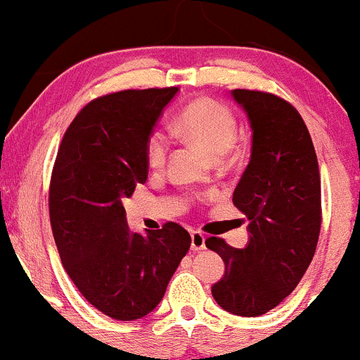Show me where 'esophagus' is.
Wrapping results in <instances>:
<instances>
[{
  "mask_svg": "<svg viewBox=\"0 0 360 360\" xmlns=\"http://www.w3.org/2000/svg\"><path fill=\"white\" fill-rule=\"evenodd\" d=\"M191 247L192 250L206 249V237L200 231H192L191 233Z\"/></svg>",
  "mask_w": 360,
  "mask_h": 360,
  "instance_id": "esophagus-1",
  "label": "esophagus"
}]
</instances>
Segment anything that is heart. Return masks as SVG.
<instances>
[{
	"label": "heart",
	"mask_w": 360,
	"mask_h": 360,
	"mask_svg": "<svg viewBox=\"0 0 360 360\" xmlns=\"http://www.w3.org/2000/svg\"><path fill=\"white\" fill-rule=\"evenodd\" d=\"M173 130L181 139L197 146L212 158H221L233 146L237 137V120L228 106L211 98L194 99L180 111L173 122ZM168 154V141L154 132L146 146V163L160 169Z\"/></svg>",
	"instance_id": "obj_1"
}]
</instances>
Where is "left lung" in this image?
<instances>
[{"label": "left lung", "mask_w": 360, "mask_h": 360, "mask_svg": "<svg viewBox=\"0 0 360 360\" xmlns=\"http://www.w3.org/2000/svg\"><path fill=\"white\" fill-rule=\"evenodd\" d=\"M252 130L250 160L233 191L249 219L243 249L211 237L225 274L211 287L219 307L256 318L276 307L307 271L321 230V179L311 135L292 104L274 94L235 89Z\"/></svg>", "instance_id": "left-lung-1"}]
</instances>
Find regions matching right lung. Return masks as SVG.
Instances as JSON below:
<instances>
[{
	"instance_id": "1",
	"label": "right lung",
	"mask_w": 360,
	"mask_h": 360,
	"mask_svg": "<svg viewBox=\"0 0 360 360\" xmlns=\"http://www.w3.org/2000/svg\"><path fill=\"white\" fill-rule=\"evenodd\" d=\"M179 87L122 91L89 103L61 141L49 218L65 271L89 304L118 321L163 299L191 235L176 223L130 231L123 199L148 180L146 146Z\"/></svg>"
}]
</instances>
